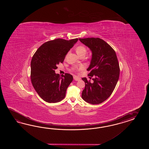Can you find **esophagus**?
Masks as SVG:
<instances>
[{
	"mask_svg": "<svg viewBox=\"0 0 149 149\" xmlns=\"http://www.w3.org/2000/svg\"><path fill=\"white\" fill-rule=\"evenodd\" d=\"M81 79L79 77H77V76H74V80L75 81H79Z\"/></svg>",
	"mask_w": 149,
	"mask_h": 149,
	"instance_id": "esophagus-1",
	"label": "esophagus"
}]
</instances>
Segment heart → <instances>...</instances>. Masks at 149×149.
I'll return each instance as SVG.
<instances>
[{
	"instance_id": "heart-1",
	"label": "heart",
	"mask_w": 149,
	"mask_h": 149,
	"mask_svg": "<svg viewBox=\"0 0 149 149\" xmlns=\"http://www.w3.org/2000/svg\"><path fill=\"white\" fill-rule=\"evenodd\" d=\"M76 52L77 54L79 56H81L82 54L85 55L86 52H87V49L85 46L82 45H80L77 46L76 47ZM84 67H75L73 69L74 71H77V70H82Z\"/></svg>"
}]
</instances>
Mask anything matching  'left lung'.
<instances>
[{
  "label": "left lung",
  "instance_id": "obj_1",
  "mask_svg": "<svg viewBox=\"0 0 149 149\" xmlns=\"http://www.w3.org/2000/svg\"><path fill=\"white\" fill-rule=\"evenodd\" d=\"M82 43L90 49L92 56L87 70L93 82L82 78L85 87L82 98L92 104L102 103L112 94L120 75V67L115 51L103 39L99 38L79 39Z\"/></svg>",
  "mask_w": 149,
  "mask_h": 149
}]
</instances>
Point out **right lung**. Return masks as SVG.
Wrapping results in <instances>:
<instances>
[{"label":"right lung","instance_id":"add662e5","mask_svg":"<svg viewBox=\"0 0 149 149\" xmlns=\"http://www.w3.org/2000/svg\"><path fill=\"white\" fill-rule=\"evenodd\" d=\"M78 39H56L44 43L36 50L31 61V78L37 93L44 101L57 103L63 100L73 77L70 74L59 77L55 69L63 63L68 51Z\"/></svg>","mask_w":149,"mask_h":149}]
</instances>
